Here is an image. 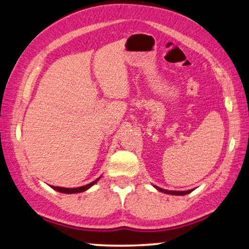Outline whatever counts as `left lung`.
Masks as SVG:
<instances>
[{
	"mask_svg": "<svg viewBox=\"0 0 249 249\" xmlns=\"http://www.w3.org/2000/svg\"><path fill=\"white\" fill-rule=\"evenodd\" d=\"M154 186H155V189L158 190L159 192H162V193L170 194V195H186L192 192V190H189V191H168V190L161 189V187H158L156 185H154Z\"/></svg>",
	"mask_w": 249,
	"mask_h": 249,
	"instance_id": "left-lung-1",
	"label": "left lung"
}]
</instances>
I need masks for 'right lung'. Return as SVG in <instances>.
<instances>
[{
  "label": "right lung",
  "instance_id": "right-lung-1",
  "mask_svg": "<svg viewBox=\"0 0 249 249\" xmlns=\"http://www.w3.org/2000/svg\"><path fill=\"white\" fill-rule=\"evenodd\" d=\"M101 178V177H100ZM100 178H97L96 180H94L89 184L84 185V186H79V187H74V189H69V187H58V186H52V189H54L55 191L60 192V193H65V194H73V193H81V192L87 191L88 189H90L91 186H93L95 183L100 180Z\"/></svg>",
  "mask_w": 249,
  "mask_h": 249
}]
</instances>
